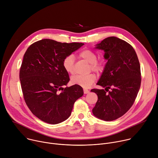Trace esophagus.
<instances>
[{"label": "esophagus", "mask_w": 158, "mask_h": 158, "mask_svg": "<svg viewBox=\"0 0 158 158\" xmlns=\"http://www.w3.org/2000/svg\"><path fill=\"white\" fill-rule=\"evenodd\" d=\"M83 92H84V94H89V93L90 92V90H88V89H83Z\"/></svg>", "instance_id": "1"}]
</instances>
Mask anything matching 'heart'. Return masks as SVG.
<instances>
[{"mask_svg": "<svg viewBox=\"0 0 158 158\" xmlns=\"http://www.w3.org/2000/svg\"><path fill=\"white\" fill-rule=\"evenodd\" d=\"M80 56L84 59L90 64V69L92 71L100 74L102 73L106 68V63L104 61L97 60V55L95 52L86 49L80 52ZM75 58L73 55H69L66 56L62 62L63 67L65 71L69 73L73 74L75 72L74 67ZM97 79L96 75L94 73H90L86 75H74L71 78V83L73 85L80 86L84 89H88L90 87Z\"/></svg>", "mask_w": 158, "mask_h": 158, "instance_id": "obj_1", "label": "heart"}]
</instances>
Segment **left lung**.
I'll use <instances>...</instances> for the list:
<instances>
[{
	"label": "left lung",
	"instance_id": "8db88e82",
	"mask_svg": "<svg viewBox=\"0 0 158 158\" xmlns=\"http://www.w3.org/2000/svg\"><path fill=\"white\" fill-rule=\"evenodd\" d=\"M96 48L104 51L108 61L97 83L106 89L91 90L98 96L92 112L100 119L112 121L124 115L136 98L141 83L140 63L132 46L117 37L104 39Z\"/></svg>",
	"mask_w": 158,
	"mask_h": 158
}]
</instances>
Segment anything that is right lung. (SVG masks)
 Returning a JSON list of instances; mask_svg holds the SVG:
<instances>
[{"instance_id": "add662e5", "label": "right lung", "mask_w": 158, "mask_h": 158, "mask_svg": "<svg viewBox=\"0 0 158 158\" xmlns=\"http://www.w3.org/2000/svg\"><path fill=\"white\" fill-rule=\"evenodd\" d=\"M83 44L44 39L25 52L19 72L24 99L31 112L46 123L57 124L67 119L75 101L83 95L80 86L62 87L69 80L63 60Z\"/></svg>"}]
</instances>
